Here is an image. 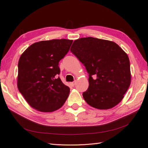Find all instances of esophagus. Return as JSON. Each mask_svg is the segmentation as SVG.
<instances>
[{
	"instance_id": "obj_1",
	"label": "esophagus",
	"mask_w": 148,
	"mask_h": 148,
	"mask_svg": "<svg viewBox=\"0 0 148 148\" xmlns=\"http://www.w3.org/2000/svg\"><path fill=\"white\" fill-rule=\"evenodd\" d=\"M75 84H76V82H73L70 83V84H71V86H74L75 85Z\"/></svg>"
}]
</instances>
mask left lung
<instances>
[{
    "label": "left lung",
    "instance_id": "8db88e82",
    "mask_svg": "<svg viewBox=\"0 0 148 148\" xmlns=\"http://www.w3.org/2000/svg\"><path fill=\"white\" fill-rule=\"evenodd\" d=\"M70 51L89 73V87L83 94L85 101L100 110L119 104L132 79L127 53L113 41L92 37L76 39Z\"/></svg>",
    "mask_w": 148,
    "mask_h": 148
}]
</instances>
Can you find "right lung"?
Wrapping results in <instances>:
<instances>
[{"label":"right lung","instance_id":"add662e5","mask_svg":"<svg viewBox=\"0 0 148 148\" xmlns=\"http://www.w3.org/2000/svg\"><path fill=\"white\" fill-rule=\"evenodd\" d=\"M72 42L65 39L41 41L31 44L21 55L17 86L32 108L52 112L64 104L70 88L57 77L60 71L58 65Z\"/></svg>","mask_w":148,"mask_h":148}]
</instances>
